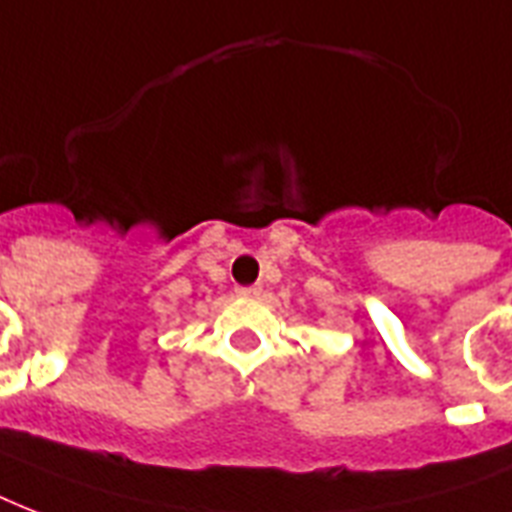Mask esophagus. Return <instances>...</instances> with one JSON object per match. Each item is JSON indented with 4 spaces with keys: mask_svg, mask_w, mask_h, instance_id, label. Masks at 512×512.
I'll return each instance as SVG.
<instances>
[{
    "mask_svg": "<svg viewBox=\"0 0 512 512\" xmlns=\"http://www.w3.org/2000/svg\"><path fill=\"white\" fill-rule=\"evenodd\" d=\"M256 293H259L256 285H240V288H237V296H256Z\"/></svg>",
    "mask_w": 512,
    "mask_h": 512,
    "instance_id": "obj_1",
    "label": "esophagus"
}]
</instances>
